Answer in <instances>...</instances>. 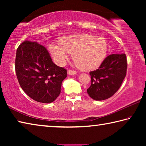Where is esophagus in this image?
Instances as JSON below:
<instances>
[{"label":"esophagus","instance_id":"1","mask_svg":"<svg viewBox=\"0 0 146 146\" xmlns=\"http://www.w3.org/2000/svg\"><path fill=\"white\" fill-rule=\"evenodd\" d=\"M68 74L70 75H76V72L75 71H73V70H69L68 71Z\"/></svg>","mask_w":146,"mask_h":146}]
</instances>
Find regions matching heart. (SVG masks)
Here are the masks:
<instances>
[{
	"label": "heart",
	"instance_id": "1",
	"mask_svg": "<svg viewBox=\"0 0 146 146\" xmlns=\"http://www.w3.org/2000/svg\"><path fill=\"white\" fill-rule=\"evenodd\" d=\"M58 43H50L48 49L55 62L65 64L70 53L76 66L82 71L97 68L105 60L108 44L103 38L90 34L80 33L62 37Z\"/></svg>",
	"mask_w": 146,
	"mask_h": 146
}]
</instances>
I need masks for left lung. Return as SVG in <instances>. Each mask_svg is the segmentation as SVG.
<instances>
[{
    "label": "left lung",
    "mask_w": 146,
    "mask_h": 146,
    "mask_svg": "<svg viewBox=\"0 0 146 146\" xmlns=\"http://www.w3.org/2000/svg\"><path fill=\"white\" fill-rule=\"evenodd\" d=\"M127 58L124 53H113L105 58L98 69L90 72L91 84L88 95L95 100H104L114 95L126 75Z\"/></svg>",
    "instance_id": "left-lung-1"
}]
</instances>
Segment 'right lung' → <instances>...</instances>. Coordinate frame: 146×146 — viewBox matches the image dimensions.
<instances>
[{
	"label": "right lung",
	"instance_id": "add662e5",
	"mask_svg": "<svg viewBox=\"0 0 146 146\" xmlns=\"http://www.w3.org/2000/svg\"><path fill=\"white\" fill-rule=\"evenodd\" d=\"M15 71L19 84L32 99L51 103L60 93L67 70L54 64L45 47L25 41L17 48Z\"/></svg>",
	"mask_w": 146,
	"mask_h": 146
}]
</instances>
